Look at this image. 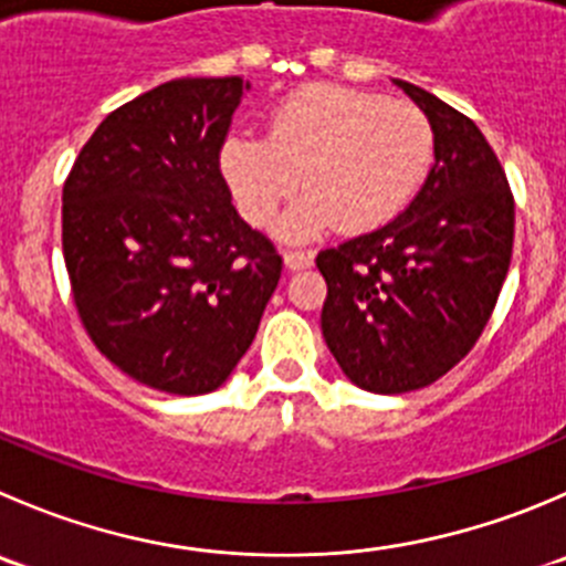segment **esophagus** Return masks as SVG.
I'll return each instance as SVG.
<instances>
[{
	"instance_id": "esophagus-1",
	"label": "esophagus",
	"mask_w": 566,
	"mask_h": 566,
	"mask_svg": "<svg viewBox=\"0 0 566 566\" xmlns=\"http://www.w3.org/2000/svg\"><path fill=\"white\" fill-rule=\"evenodd\" d=\"M312 265V254L306 251H284V268L287 271H306Z\"/></svg>"
}]
</instances>
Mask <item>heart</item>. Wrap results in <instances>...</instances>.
Returning a JSON list of instances; mask_svg holds the SVG:
<instances>
[{"label": "heart", "instance_id": "obj_1", "mask_svg": "<svg viewBox=\"0 0 566 566\" xmlns=\"http://www.w3.org/2000/svg\"><path fill=\"white\" fill-rule=\"evenodd\" d=\"M434 160V129L420 107L343 85H306L273 107L268 135L232 132L218 166L251 227L279 223V238L310 243L339 223L373 232L415 199Z\"/></svg>", "mask_w": 566, "mask_h": 566}]
</instances>
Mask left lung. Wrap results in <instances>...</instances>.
Masks as SVG:
<instances>
[{"label":"left lung","mask_w":566,"mask_h":566,"mask_svg":"<svg viewBox=\"0 0 566 566\" xmlns=\"http://www.w3.org/2000/svg\"><path fill=\"white\" fill-rule=\"evenodd\" d=\"M395 85L434 129V166L387 227L317 254L321 328L339 370L367 392L429 387L484 332L514 243V199L479 126L411 82Z\"/></svg>","instance_id":"8db88e82"}]
</instances>
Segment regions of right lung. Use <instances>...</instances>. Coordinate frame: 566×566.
<instances>
[{"label": "right lung", "mask_w": 566, "mask_h": 566, "mask_svg": "<svg viewBox=\"0 0 566 566\" xmlns=\"http://www.w3.org/2000/svg\"><path fill=\"white\" fill-rule=\"evenodd\" d=\"M251 82L182 76L109 113L63 188V256L87 334L151 389L221 387L282 256L232 207L218 155Z\"/></svg>", "instance_id": "right-lung-1"}]
</instances>
